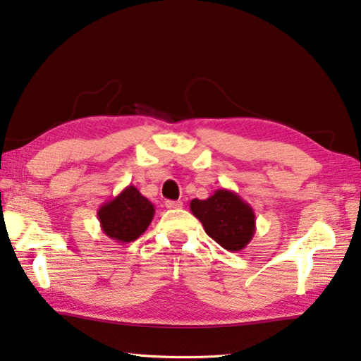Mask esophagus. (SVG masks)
I'll return each mask as SVG.
<instances>
[{
  "mask_svg": "<svg viewBox=\"0 0 361 361\" xmlns=\"http://www.w3.org/2000/svg\"><path fill=\"white\" fill-rule=\"evenodd\" d=\"M165 206L168 209H180L182 207V201H166Z\"/></svg>",
  "mask_w": 361,
  "mask_h": 361,
  "instance_id": "esophagus-1",
  "label": "esophagus"
}]
</instances>
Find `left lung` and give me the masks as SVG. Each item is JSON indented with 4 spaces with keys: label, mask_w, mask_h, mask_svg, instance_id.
Wrapping results in <instances>:
<instances>
[{
    "label": "left lung",
    "mask_w": 361,
    "mask_h": 361,
    "mask_svg": "<svg viewBox=\"0 0 361 361\" xmlns=\"http://www.w3.org/2000/svg\"><path fill=\"white\" fill-rule=\"evenodd\" d=\"M190 210L209 237L228 251H240L253 239L256 215L253 207L233 190H215L207 200H192Z\"/></svg>",
    "instance_id": "obj_1"
}]
</instances>
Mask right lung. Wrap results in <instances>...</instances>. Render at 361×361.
I'll return each mask as SVG.
<instances>
[{
  "label": "right lung",
  "instance_id": "obj_1",
  "mask_svg": "<svg viewBox=\"0 0 361 361\" xmlns=\"http://www.w3.org/2000/svg\"><path fill=\"white\" fill-rule=\"evenodd\" d=\"M154 204L135 185H127L97 210L102 233L118 243L137 240L154 219Z\"/></svg>",
  "mask_w": 361,
  "mask_h": 361
}]
</instances>
